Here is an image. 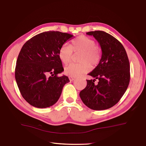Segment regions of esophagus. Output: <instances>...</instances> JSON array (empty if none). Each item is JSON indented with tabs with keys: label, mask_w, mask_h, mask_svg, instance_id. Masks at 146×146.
Returning <instances> with one entry per match:
<instances>
[{
	"label": "esophagus",
	"mask_w": 146,
	"mask_h": 146,
	"mask_svg": "<svg viewBox=\"0 0 146 146\" xmlns=\"http://www.w3.org/2000/svg\"><path fill=\"white\" fill-rule=\"evenodd\" d=\"M68 78H69V79H70V81H74V80L75 79H76V78H75V77L70 76Z\"/></svg>",
	"instance_id": "esophagus-1"
}]
</instances>
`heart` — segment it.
<instances>
[{
    "label": "heart",
    "instance_id": "obj_1",
    "mask_svg": "<svg viewBox=\"0 0 146 146\" xmlns=\"http://www.w3.org/2000/svg\"><path fill=\"white\" fill-rule=\"evenodd\" d=\"M74 53H81L79 64L71 63L64 68L65 73L70 76L76 77L87 72L90 65L96 66L101 59L100 51L96 47V42L86 36H79L73 40L70 46L63 45L59 50V57L62 62L66 64L72 60Z\"/></svg>",
    "mask_w": 146,
    "mask_h": 146
}]
</instances>
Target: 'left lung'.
<instances>
[{"label":"left lung","mask_w":146,"mask_h":146,"mask_svg":"<svg viewBox=\"0 0 146 146\" xmlns=\"http://www.w3.org/2000/svg\"><path fill=\"white\" fill-rule=\"evenodd\" d=\"M100 44V63L88 75L86 87L79 93L84 104L95 110L110 109L119 102L130 82V64L126 51L115 37L103 31L87 32ZM96 79L99 81L96 84Z\"/></svg>","instance_id":"obj_1"}]
</instances>
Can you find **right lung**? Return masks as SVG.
Listing matches in <instances>:
<instances>
[{
	"label": "right lung",
	"mask_w": 146,
	"mask_h": 146,
	"mask_svg": "<svg viewBox=\"0 0 146 146\" xmlns=\"http://www.w3.org/2000/svg\"><path fill=\"white\" fill-rule=\"evenodd\" d=\"M73 37L66 33L45 31L23 45L16 61L15 78L22 97L30 105L46 108L58 101L64 85L70 82L65 75L58 76L64 71L59 50Z\"/></svg>",
	"instance_id": "add662e5"
}]
</instances>
